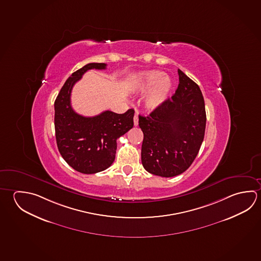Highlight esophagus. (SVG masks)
Listing matches in <instances>:
<instances>
[{
  "label": "esophagus",
  "mask_w": 261,
  "mask_h": 261,
  "mask_svg": "<svg viewBox=\"0 0 261 261\" xmlns=\"http://www.w3.org/2000/svg\"><path fill=\"white\" fill-rule=\"evenodd\" d=\"M134 124H135V126L138 125V116H137V114L134 116Z\"/></svg>",
  "instance_id": "obj_1"
}]
</instances>
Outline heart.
<instances>
[{
  "mask_svg": "<svg viewBox=\"0 0 261 261\" xmlns=\"http://www.w3.org/2000/svg\"><path fill=\"white\" fill-rule=\"evenodd\" d=\"M171 87L170 79L158 70L143 72L137 82V89L140 92L151 90L145 98V106L151 110L160 107L166 101Z\"/></svg>",
  "mask_w": 261,
  "mask_h": 261,
  "instance_id": "1",
  "label": "heart"
}]
</instances>
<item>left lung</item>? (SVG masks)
<instances>
[{
    "mask_svg": "<svg viewBox=\"0 0 261 261\" xmlns=\"http://www.w3.org/2000/svg\"><path fill=\"white\" fill-rule=\"evenodd\" d=\"M178 86L171 98L147 116L139 115L144 134L142 165L161 177L184 172L195 160L203 141L206 113L200 87L178 69Z\"/></svg>",
    "mask_w": 261,
    "mask_h": 261,
    "instance_id": "8db88e82",
    "label": "left lung"
}]
</instances>
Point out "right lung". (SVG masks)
Segmentation results:
<instances>
[{
  "label": "right lung",
  "instance_id": "obj_1",
  "mask_svg": "<svg viewBox=\"0 0 261 261\" xmlns=\"http://www.w3.org/2000/svg\"><path fill=\"white\" fill-rule=\"evenodd\" d=\"M105 63H89L75 71L61 88L55 101L56 140L60 155L81 173L94 174L108 169L115 161L121 136L134 125L135 111L124 114L105 111L85 117L71 107L70 95L74 84L89 69H106Z\"/></svg>",
  "mask_w": 261,
  "mask_h": 261
}]
</instances>
